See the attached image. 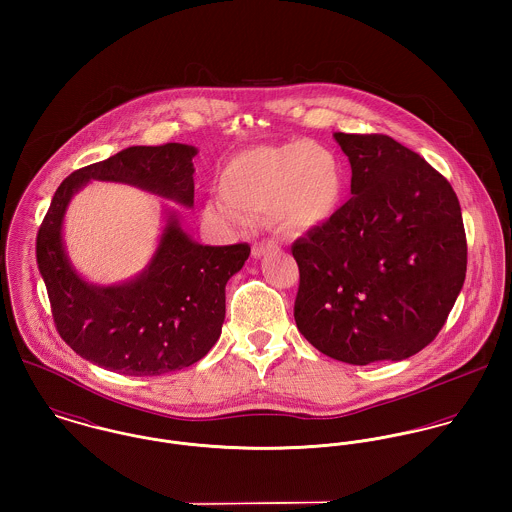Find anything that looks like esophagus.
<instances>
[{"instance_id": "obj_1", "label": "esophagus", "mask_w": 512, "mask_h": 512, "mask_svg": "<svg viewBox=\"0 0 512 512\" xmlns=\"http://www.w3.org/2000/svg\"><path fill=\"white\" fill-rule=\"evenodd\" d=\"M272 252H278V244L274 240H264V242H258L252 246V256L254 258H262L266 254H272Z\"/></svg>"}]
</instances>
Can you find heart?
Segmentation results:
<instances>
[{"mask_svg":"<svg viewBox=\"0 0 512 512\" xmlns=\"http://www.w3.org/2000/svg\"><path fill=\"white\" fill-rule=\"evenodd\" d=\"M339 157L313 142L248 147L220 167L219 195L203 203L217 226L242 224L246 215H268L288 234L317 230L337 217L345 201Z\"/></svg>","mask_w":512,"mask_h":512,"instance_id":"1","label":"heart"}]
</instances>
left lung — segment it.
<instances>
[{
    "label": "left lung",
    "mask_w": 512,
    "mask_h": 512,
    "mask_svg": "<svg viewBox=\"0 0 512 512\" xmlns=\"http://www.w3.org/2000/svg\"><path fill=\"white\" fill-rule=\"evenodd\" d=\"M333 138L351 163V199L293 242V317L323 355L365 366L430 345L465 282L455 191L412 149L382 134Z\"/></svg>",
    "instance_id": "1"
}]
</instances>
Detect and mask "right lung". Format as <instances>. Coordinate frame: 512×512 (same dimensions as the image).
<instances>
[{"label":"right lung","mask_w":512,"mask_h":512,"mask_svg":"<svg viewBox=\"0 0 512 512\" xmlns=\"http://www.w3.org/2000/svg\"><path fill=\"white\" fill-rule=\"evenodd\" d=\"M195 155L197 147L187 144L126 147L59 185L37 234V264L57 331L82 359L126 376H159L195 365L219 341L224 288L248 260V244H199L165 209L146 268L100 286L76 272L63 238L67 209L90 181L132 185L191 209Z\"/></svg>","instance_id":"1"}]
</instances>
